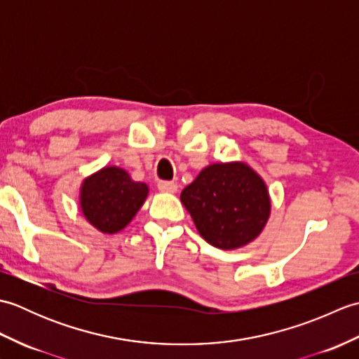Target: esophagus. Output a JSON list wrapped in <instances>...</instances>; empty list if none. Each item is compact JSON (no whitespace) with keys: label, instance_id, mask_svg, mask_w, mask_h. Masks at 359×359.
Here are the masks:
<instances>
[{"label":"esophagus","instance_id":"1","mask_svg":"<svg viewBox=\"0 0 359 359\" xmlns=\"http://www.w3.org/2000/svg\"><path fill=\"white\" fill-rule=\"evenodd\" d=\"M157 188L160 189V191H165V193H175V191H177V185H175L174 182H170V180L158 182Z\"/></svg>","mask_w":359,"mask_h":359}]
</instances>
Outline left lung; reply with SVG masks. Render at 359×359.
Returning a JSON list of instances; mask_svg holds the SVG:
<instances>
[{"instance_id": "left-lung-1", "label": "left lung", "mask_w": 359, "mask_h": 359, "mask_svg": "<svg viewBox=\"0 0 359 359\" xmlns=\"http://www.w3.org/2000/svg\"><path fill=\"white\" fill-rule=\"evenodd\" d=\"M180 201L202 238L222 250L256 239L271 207L264 180L241 162L207 166L182 191Z\"/></svg>"}]
</instances>
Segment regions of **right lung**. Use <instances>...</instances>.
<instances>
[{"label":"right lung","mask_w":359,"mask_h":359,"mask_svg":"<svg viewBox=\"0 0 359 359\" xmlns=\"http://www.w3.org/2000/svg\"><path fill=\"white\" fill-rule=\"evenodd\" d=\"M147 196V184L134 182L121 168L106 166L83 182L80 205L90 225L112 234L131 222Z\"/></svg>","instance_id":"1"}]
</instances>
